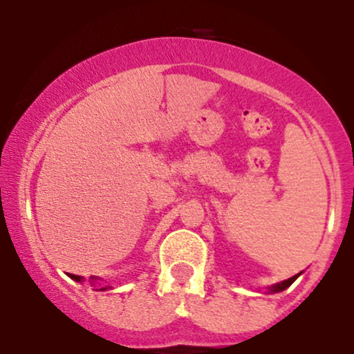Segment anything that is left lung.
<instances>
[{"instance_id": "1", "label": "left lung", "mask_w": 354, "mask_h": 354, "mask_svg": "<svg viewBox=\"0 0 354 354\" xmlns=\"http://www.w3.org/2000/svg\"><path fill=\"white\" fill-rule=\"evenodd\" d=\"M298 276H299V273H298V274H295L293 278H290V279H284V281L278 283V284H274V286L271 288V291H273V293H279V291H284V290H286V288H290L291 284L295 283V279L298 278Z\"/></svg>"}]
</instances>
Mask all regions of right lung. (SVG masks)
Returning <instances> with one entry per match:
<instances>
[{
	"instance_id": "right-lung-1",
	"label": "right lung",
	"mask_w": 354,
	"mask_h": 354,
	"mask_svg": "<svg viewBox=\"0 0 354 354\" xmlns=\"http://www.w3.org/2000/svg\"><path fill=\"white\" fill-rule=\"evenodd\" d=\"M70 278L76 279V281H80V283H81V279H83V278H81V276H76V274H70ZM96 279H98V278H95V276H91V281H93V284H95ZM104 290H108V288H101V291H104Z\"/></svg>"
}]
</instances>
